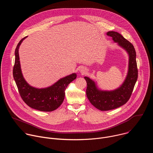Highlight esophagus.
I'll return each mask as SVG.
<instances>
[{"label":"esophagus","instance_id":"esophagus-1","mask_svg":"<svg viewBox=\"0 0 153 153\" xmlns=\"http://www.w3.org/2000/svg\"><path fill=\"white\" fill-rule=\"evenodd\" d=\"M80 73H82V74H85V72H86V69H85V68H81L80 69Z\"/></svg>","mask_w":153,"mask_h":153}]
</instances>
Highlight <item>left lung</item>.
<instances>
[{"label":"left lung","mask_w":153,"mask_h":153,"mask_svg":"<svg viewBox=\"0 0 153 153\" xmlns=\"http://www.w3.org/2000/svg\"><path fill=\"white\" fill-rule=\"evenodd\" d=\"M106 34L127 51L129 54V67L124 82L114 91L99 90L93 80L84 77L87 83V97L94 107L101 111L111 110L125 104L131 96L138 77L136 53L133 45L117 32L108 31Z\"/></svg>","instance_id":"1"}]
</instances>
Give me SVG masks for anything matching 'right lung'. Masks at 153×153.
I'll list each match as a JSON object with an SVG mask.
<instances>
[{
  "instance_id": "add662e5",
  "label": "right lung",
  "mask_w": 153,
  "mask_h": 153,
  "mask_svg": "<svg viewBox=\"0 0 153 153\" xmlns=\"http://www.w3.org/2000/svg\"><path fill=\"white\" fill-rule=\"evenodd\" d=\"M21 39L15 50V62L13 67V77L17 86L20 96L30 107L41 111H53L62 103L65 90L77 75L73 73L60 79L52 86L46 88L38 89L30 86L24 79L20 69L19 48L21 43L26 38Z\"/></svg>"
}]
</instances>
